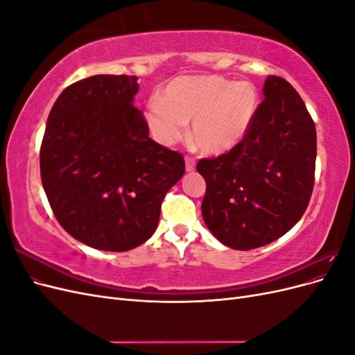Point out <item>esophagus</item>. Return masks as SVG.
<instances>
[{"instance_id": "1", "label": "esophagus", "mask_w": 355, "mask_h": 355, "mask_svg": "<svg viewBox=\"0 0 355 355\" xmlns=\"http://www.w3.org/2000/svg\"><path fill=\"white\" fill-rule=\"evenodd\" d=\"M185 166H187V171H192L196 168V158L187 155L185 157Z\"/></svg>"}]
</instances>
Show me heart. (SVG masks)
Instances as JSON below:
<instances>
[{"label":"heart","mask_w":355,"mask_h":355,"mask_svg":"<svg viewBox=\"0 0 355 355\" xmlns=\"http://www.w3.org/2000/svg\"><path fill=\"white\" fill-rule=\"evenodd\" d=\"M259 98L250 83H234L216 75L179 77L170 81L159 98L148 103L146 120L164 145H173L187 133L204 153L220 154L237 145L249 130Z\"/></svg>","instance_id":"heart-1"}]
</instances>
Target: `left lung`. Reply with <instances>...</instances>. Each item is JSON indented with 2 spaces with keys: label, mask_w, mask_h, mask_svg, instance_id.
<instances>
[{
  "label": "left lung",
  "mask_w": 355,
  "mask_h": 355,
  "mask_svg": "<svg viewBox=\"0 0 355 355\" xmlns=\"http://www.w3.org/2000/svg\"><path fill=\"white\" fill-rule=\"evenodd\" d=\"M249 130L228 153L201 158V213L210 232L235 250L270 244L305 213L315 179L317 132L292 84L270 75Z\"/></svg>",
  "instance_id": "8db88e82"
}]
</instances>
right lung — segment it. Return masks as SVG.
Segmentation results:
<instances>
[{"label": "right lung", "instance_id": "add662e5", "mask_svg": "<svg viewBox=\"0 0 355 355\" xmlns=\"http://www.w3.org/2000/svg\"><path fill=\"white\" fill-rule=\"evenodd\" d=\"M135 75H93L49 114L40 170L50 207L75 240L125 252L157 230L161 202L185 173L184 155L154 142L133 106Z\"/></svg>", "mask_w": 355, "mask_h": 355}]
</instances>
